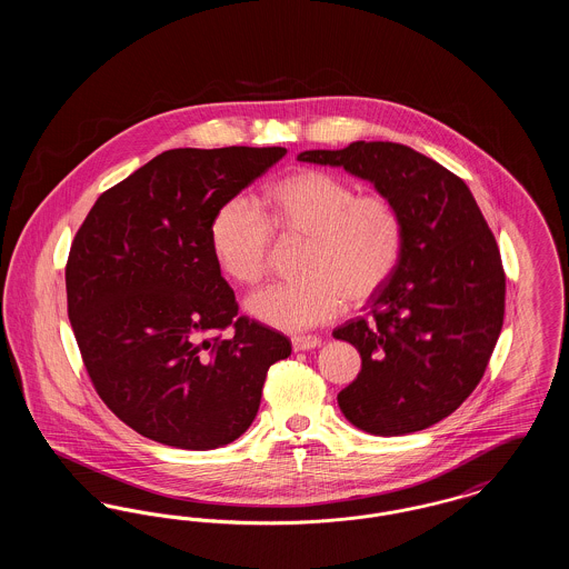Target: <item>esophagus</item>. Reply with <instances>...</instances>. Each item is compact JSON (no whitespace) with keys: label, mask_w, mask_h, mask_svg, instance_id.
<instances>
[{"label":"esophagus","mask_w":569,"mask_h":569,"mask_svg":"<svg viewBox=\"0 0 569 569\" xmlns=\"http://www.w3.org/2000/svg\"><path fill=\"white\" fill-rule=\"evenodd\" d=\"M322 339L316 335H300V337H292V348L295 352H307V350H316L320 348Z\"/></svg>","instance_id":"obj_1"}]
</instances>
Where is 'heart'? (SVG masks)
I'll use <instances>...</instances> for the list:
<instances>
[{
	"label": "heart",
	"mask_w": 569,
	"mask_h": 569,
	"mask_svg": "<svg viewBox=\"0 0 569 569\" xmlns=\"http://www.w3.org/2000/svg\"><path fill=\"white\" fill-rule=\"evenodd\" d=\"M267 216L244 198L228 200L211 221V249L230 279L256 286L271 267L274 232L305 239L298 277L247 300L264 325L298 332L326 325L348 305H365L397 271L406 223L386 193H358L348 179L305 168L264 191Z\"/></svg>",
	"instance_id": "heart-1"
}]
</instances>
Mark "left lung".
<instances>
[{
	"label": "left lung",
	"mask_w": 569,
	"mask_h": 569,
	"mask_svg": "<svg viewBox=\"0 0 569 569\" xmlns=\"http://www.w3.org/2000/svg\"><path fill=\"white\" fill-rule=\"evenodd\" d=\"M298 160L371 181L406 223L401 262L369 313L332 332L362 358L339 407L371 435L429 429L476 390L503 326L506 272L487 219L460 177L399 142L358 140Z\"/></svg>",
	"instance_id": "left-lung-1"
}]
</instances>
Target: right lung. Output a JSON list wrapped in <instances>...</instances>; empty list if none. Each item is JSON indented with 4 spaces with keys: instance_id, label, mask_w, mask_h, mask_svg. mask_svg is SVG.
Listing matches in <instances>:
<instances>
[{
    "instance_id": "obj_1",
    "label": "right lung",
    "mask_w": 569,
    "mask_h": 569,
    "mask_svg": "<svg viewBox=\"0 0 569 569\" xmlns=\"http://www.w3.org/2000/svg\"><path fill=\"white\" fill-rule=\"evenodd\" d=\"M283 147L170 149L104 191L66 264L68 318L110 411L142 437L213 450L253 422L292 343L239 316L211 221Z\"/></svg>"
}]
</instances>
